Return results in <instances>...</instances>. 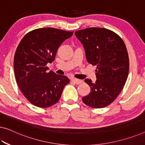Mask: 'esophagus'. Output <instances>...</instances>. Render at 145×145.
<instances>
[{
	"label": "esophagus",
	"mask_w": 145,
	"mask_h": 145,
	"mask_svg": "<svg viewBox=\"0 0 145 145\" xmlns=\"http://www.w3.org/2000/svg\"><path fill=\"white\" fill-rule=\"evenodd\" d=\"M72 81L76 84H82V82H83V81H82V80H79V79H76V78L72 79Z\"/></svg>",
	"instance_id": "1"
}]
</instances>
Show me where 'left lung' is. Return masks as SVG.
Returning a JSON list of instances; mask_svg holds the SVG:
<instances>
[{
  "label": "left lung",
  "instance_id": "1",
  "mask_svg": "<svg viewBox=\"0 0 145 145\" xmlns=\"http://www.w3.org/2000/svg\"><path fill=\"white\" fill-rule=\"evenodd\" d=\"M75 35L83 44L87 61L97 66V80L95 83L85 80L91 91L82 101L93 108L108 106L119 95L128 76L125 43L119 35L106 28H88L76 31Z\"/></svg>",
  "mask_w": 145,
  "mask_h": 145
}]
</instances>
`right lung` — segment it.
Instances as JSON below:
<instances>
[{
	"label": "right lung",
	"instance_id": "1",
	"mask_svg": "<svg viewBox=\"0 0 145 145\" xmlns=\"http://www.w3.org/2000/svg\"><path fill=\"white\" fill-rule=\"evenodd\" d=\"M73 32L54 28H37L27 33L14 55V74L26 99L37 107L48 108L59 101L70 80L63 75L48 72L46 65L55 59L57 50Z\"/></svg>",
	"mask_w": 145,
	"mask_h": 145
}]
</instances>
